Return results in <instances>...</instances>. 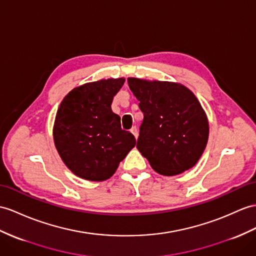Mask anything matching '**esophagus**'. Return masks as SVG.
<instances>
[{
    "label": "esophagus",
    "mask_w": 256,
    "mask_h": 256,
    "mask_svg": "<svg viewBox=\"0 0 256 256\" xmlns=\"http://www.w3.org/2000/svg\"><path fill=\"white\" fill-rule=\"evenodd\" d=\"M130 132H132V134L134 136V138L136 139H138V129H136V127L134 126V127H132V130H130Z\"/></svg>",
    "instance_id": "obj_1"
}]
</instances>
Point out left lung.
Instances as JSON below:
<instances>
[{"label":"left lung","mask_w":256,"mask_h":256,"mask_svg":"<svg viewBox=\"0 0 256 256\" xmlns=\"http://www.w3.org/2000/svg\"><path fill=\"white\" fill-rule=\"evenodd\" d=\"M144 115L136 148L153 170L175 176L190 170L208 144L210 124L201 103L186 86L129 77Z\"/></svg>","instance_id":"8db88e82"}]
</instances>
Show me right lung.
I'll list each match as a JSON object with an SVG mask.
<instances>
[{
	"label": "right lung",
	"instance_id": "obj_1",
	"mask_svg": "<svg viewBox=\"0 0 256 256\" xmlns=\"http://www.w3.org/2000/svg\"><path fill=\"white\" fill-rule=\"evenodd\" d=\"M124 78L101 79L76 86L60 102L53 139L72 172L89 182H104L136 146L134 134L120 126L112 102Z\"/></svg>",
	"mask_w": 256,
	"mask_h": 256
}]
</instances>
